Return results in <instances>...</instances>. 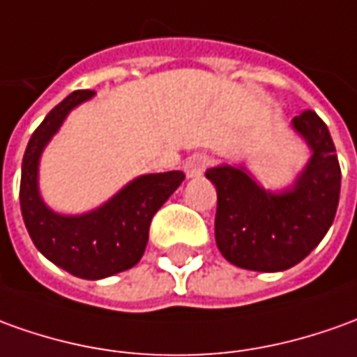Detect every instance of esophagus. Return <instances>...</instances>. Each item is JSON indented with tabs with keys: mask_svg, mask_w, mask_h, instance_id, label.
Returning <instances> with one entry per match:
<instances>
[{
	"mask_svg": "<svg viewBox=\"0 0 357 357\" xmlns=\"http://www.w3.org/2000/svg\"><path fill=\"white\" fill-rule=\"evenodd\" d=\"M208 165H210L208 155L194 153L184 161V173H186V176H190V178H194V176H200V174L206 171V167H208Z\"/></svg>",
	"mask_w": 357,
	"mask_h": 357,
	"instance_id": "34e87169",
	"label": "esophagus"
}]
</instances>
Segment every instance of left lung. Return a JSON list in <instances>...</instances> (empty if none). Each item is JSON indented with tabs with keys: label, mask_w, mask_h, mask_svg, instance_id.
Here are the masks:
<instances>
[{
	"label": "left lung",
	"mask_w": 357,
	"mask_h": 357,
	"mask_svg": "<svg viewBox=\"0 0 357 357\" xmlns=\"http://www.w3.org/2000/svg\"><path fill=\"white\" fill-rule=\"evenodd\" d=\"M291 126L313 153L284 192L264 190L245 167L206 171L218 190L215 243L235 266L257 272L296 266L333 225L342 173L331 132L313 110H303Z\"/></svg>",
	"instance_id": "left-lung-1"
}]
</instances>
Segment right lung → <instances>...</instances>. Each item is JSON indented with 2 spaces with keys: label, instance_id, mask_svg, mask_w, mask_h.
<instances>
[{
  "label": "right lung",
  "instance_id": "1",
  "mask_svg": "<svg viewBox=\"0 0 357 357\" xmlns=\"http://www.w3.org/2000/svg\"><path fill=\"white\" fill-rule=\"evenodd\" d=\"M95 91H73L34 130L21 169V213L34 247L56 266L83 280H100L136 266L144 257L155 211L184 181L183 171L142 174L107 204L81 215L52 211L38 192V163L44 147L73 108Z\"/></svg>",
  "mask_w": 357,
  "mask_h": 357
}]
</instances>
